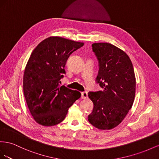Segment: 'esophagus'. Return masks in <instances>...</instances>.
Returning <instances> with one entry per match:
<instances>
[{
  "label": "esophagus",
  "instance_id": "obj_1",
  "mask_svg": "<svg viewBox=\"0 0 159 159\" xmlns=\"http://www.w3.org/2000/svg\"><path fill=\"white\" fill-rule=\"evenodd\" d=\"M88 97V93L87 91H84L81 93V98L83 99H85Z\"/></svg>",
  "mask_w": 159,
  "mask_h": 159
}]
</instances>
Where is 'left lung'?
<instances>
[{
    "mask_svg": "<svg viewBox=\"0 0 159 159\" xmlns=\"http://www.w3.org/2000/svg\"><path fill=\"white\" fill-rule=\"evenodd\" d=\"M92 47L99 66L96 83L102 90L88 94L94 104L88 120L98 129L109 130L120 123L133 106L134 69L127 54L114 45L100 43Z\"/></svg>",
    "mask_w": 159,
    "mask_h": 159,
    "instance_id": "obj_1",
    "label": "left lung"
}]
</instances>
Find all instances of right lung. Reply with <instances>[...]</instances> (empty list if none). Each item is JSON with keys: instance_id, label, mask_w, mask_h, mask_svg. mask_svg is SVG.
I'll return each mask as SVG.
<instances>
[{"instance_id": "add662e5", "label": "right lung", "mask_w": 159, "mask_h": 159, "mask_svg": "<svg viewBox=\"0 0 159 159\" xmlns=\"http://www.w3.org/2000/svg\"><path fill=\"white\" fill-rule=\"evenodd\" d=\"M83 43L51 37L40 43L31 53L23 76V91L27 106L39 124L51 126L65 119L81 94L65 85L61 79L70 54Z\"/></svg>"}]
</instances>
